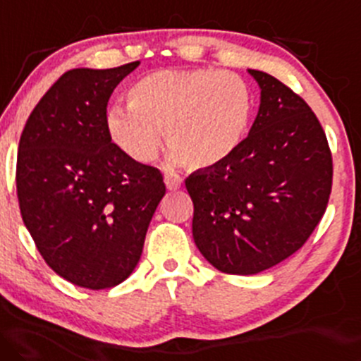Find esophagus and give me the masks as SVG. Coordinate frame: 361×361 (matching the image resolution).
<instances>
[{
	"label": "esophagus",
	"mask_w": 361,
	"mask_h": 361,
	"mask_svg": "<svg viewBox=\"0 0 361 361\" xmlns=\"http://www.w3.org/2000/svg\"><path fill=\"white\" fill-rule=\"evenodd\" d=\"M165 185H167L169 191H177V189L182 185V177L179 173H165L164 177Z\"/></svg>",
	"instance_id": "1"
}]
</instances>
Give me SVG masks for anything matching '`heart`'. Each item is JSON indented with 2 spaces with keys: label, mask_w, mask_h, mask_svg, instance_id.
Wrapping results in <instances>:
<instances>
[{
  "label": "heart",
  "mask_w": 361,
  "mask_h": 361,
  "mask_svg": "<svg viewBox=\"0 0 361 361\" xmlns=\"http://www.w3.org/2000/svg\"><path fill=\"white\" fill-rule=\"evenodd\" d=\"M252 105V90L235 73L213 68L159 70L133 85L129 104L109 109L107 131L140 164L155 159L164 129L172 160L213 167L240 147Z\"/></svg>",
  "instance_id": "heart-1"
}]
</instances>
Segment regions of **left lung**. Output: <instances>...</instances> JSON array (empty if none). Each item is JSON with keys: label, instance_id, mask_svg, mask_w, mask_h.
<instances>
[{"label": "left lung", "instance_id": "8db88e82", "mask_svg": "<svg viewBox=\"0 0 361 361\" xmlns=\"http://www.w3.org/2000/svg\"><path fill=\"white\" fill-rule=\"evenodd\" d=\"M249 73L261 87L249 136L225 161L185 179L194 242L228 274L261 273L297 252L333 188V155L309 104L268 73Z\"/></svg>", "mask_w": 361, "mask_h": 361}]
</instances>
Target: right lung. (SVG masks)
<instances>
[{"label": "right lung", "mask_w": 361, "mask_h": 361, "mask_svg": "<svg viewBox=\"0 0 361 361\" xmlns=\"http://www.w3.org/2000/svg\"><path fill=\"white\" fill-rule=\"evenodd\" d=\"M137 64L66 71L20 136L23 224L47 266L82 288H112L133 273L165 194L160 170L129 159L107 131L109 99Z\"/></svg>", "instance_id": "obj_1"}]
</instances>
